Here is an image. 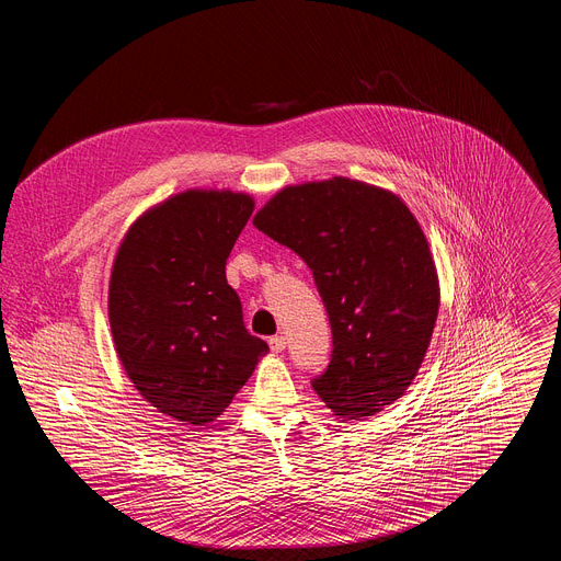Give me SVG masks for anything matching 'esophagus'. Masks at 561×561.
Returning a JSON list of instances; mask_svg holds the SVG:
<instances>
[{"mask_svg":"<svg viewBox=\"0 0 561 561\" xmlns=\"http://www.w3.org/2000/svg\"><path fill=\"white\" fill-rule=\"evenodd\" d=\"M268 346H271L273 353H282L286 348V337L284 335H275V337L268 340Z\"/></svg>","mask_w":561,"mask_h":561,"instance_id":"1","label":"esophagus"}]
</instances>
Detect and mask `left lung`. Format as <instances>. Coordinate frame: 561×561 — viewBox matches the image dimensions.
Instances as JSON below:
<instances>
[{"mask_svg": "<svg viewBox=\"0 0 561 561\" xmlns=\"http://www.w3.org/2000/svg\"><path fill=\"white\" fill-rule=\"evenodd\" d=\"M253 224L312 271L333 355L312 379L340 420L402 397L428 351L439 282L426 234L394 193L348 178L286 186Z\"/></svg>", "mask_w": 561, "mask_h": 561, "instance_id": "obj_1", "label": "left lung"}]
</instances>
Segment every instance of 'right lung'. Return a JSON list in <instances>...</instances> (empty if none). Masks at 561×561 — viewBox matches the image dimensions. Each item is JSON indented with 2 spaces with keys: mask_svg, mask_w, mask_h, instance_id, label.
Listing matches in <instances>:
<instances>
[{
  "mask_svg": "<svg viewBox=\"0 0 561 561\" xmlns=\"http://www.w3.org/2000/svg\"><path fill=\"white\" fill-rule=\"evenodd\" d=\"M253 208L244 193L184 191L137 217L113 262L117 357L150 407L191 426L215 422L268 353L226 282Z\"/></svg>",
  "mask_w": 561,
  "mask_h": 561,
  "instance_id": "add662e5",
  "label": "right lung"
}]
</instances>
